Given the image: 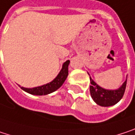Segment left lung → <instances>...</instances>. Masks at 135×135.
<instances>
[{
  "mask_svg": "<svg viewBox=\"0 0 135 135\" xmlns=\"http://www.w3.org/2000/svg\"><path fill=\"white\" fill-rule=\"evenodd\" d=\"M90 82V94L94 102L101 107H111L117 104L122 99L126 89L127 79L119 89L114 90L106 89L100 87L91 77Z\"/></svg>",
  "mask_w": 135,
  "mask_h": 135,
  "instance_id": "left-lung-1",
  "label": "left lung"
}]
</instances>
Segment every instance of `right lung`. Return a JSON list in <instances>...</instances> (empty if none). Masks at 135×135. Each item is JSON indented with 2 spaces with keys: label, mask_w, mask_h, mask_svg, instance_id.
Segmentation results:
<instances>
[{
  "label": "right lung",
  "mask_w": 135,
  "mask_h": 135,
  "mask_svg": "<svg viewBox=\"0 0 135 135\" xmlns=\"http://www.w3.org/2000/svg\"><path fill=\"white\" fill-rule=\"evenodd\" d=\"M70 64V60H68L65 61L63 65L62 68L59 72L57 76L50 82L42 85L41 86L35 87V88H25V87H21L22 90H24L26 93H29L31 95H48L50 93H54L56 90H57L60 87L64 84L65 81L68 75V65Z\"/></svg>",
  "instance_id": "add662e5"
}]
</instances>
